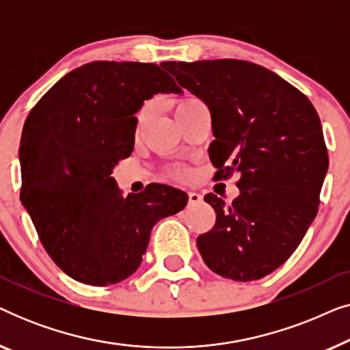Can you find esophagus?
<instances>
[{
  "label": "esophagus",
  "instance_id": "obj_1",
  "mask_svg": "<svg viewBox=\"0 0 350 350\" xmlns=\"http://www.w3.org/2000/svg\"><path fill=\"white\" fill-rule=\"evenodd\" d=\"M188 200H189V205H194V204H200L202 202V196H200L199 193H194V191H191V193H188Z\"/></svg>",
  "mask_w": 350,
  "mask_h": 350
}]
</instances>
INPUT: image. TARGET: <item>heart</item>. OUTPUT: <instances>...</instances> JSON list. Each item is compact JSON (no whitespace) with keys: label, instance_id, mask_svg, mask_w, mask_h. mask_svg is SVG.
Here are the masks:
<instances>
[{"label":"heart","instance_id":"heart-1","mask_svg":"<svg viewBox=\"0 0 350 350\" xmlns=\"http://www.w3.org/2000/svg\"><path fill=\"white\" fill-rule=\"evenodd\" d=\"M196 102H199V100H196V98H185V100H181V102H178V105H176L175 113H178V111H181V109L188 108L189 105H193V103H196ZM150 113H151V105L148 103V105H145V107H143V108L140 109V111H138V114H137L138 126H142V124L146 121L148 116H150ZM175 175H185V172L181 170V169H176V170H175Z\"/></svg>","mask_w":350,"mask_h":350}]
</instances>
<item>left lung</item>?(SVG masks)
<instances>
[{
  "instance_id": "left-lung-1",
  "label": "left lung",
  "mask_w": 350,
  "mask_h": 350,
  "mask_svg": "<svg viewBox=\"0 0 350 350\" xmlns=\"http://www.w3.org/2000/svg\"><path fill=\"white\" fill-rule=\"evenodd\" d=\"M162 68L208 107V154L219 178L241 176L231 204L204 198L217 221L198 237L200 256L226 279H262L288 260L317 215L328 170L319 114L304 94L252 62H164Z\"/></svg>"
}]
</instances>
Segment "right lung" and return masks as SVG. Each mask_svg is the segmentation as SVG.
<instances>
[{
    "label": "right lung",
    "instance_id": "obj_1",
    "mask_svg": "<svg viewBox=\"0 0 350 350\" xmlns=\"http://www.w3.org/2000/svg\"><path fill=\"white\" fill-rule=\"evenodd\" d=\"M181 92L154 64L90 62L28 114L21 200L42 247L71 279L95 286L127 279L142 265L152 226L188 204L185 191L157 183L124 198L111 176L133 151L145 100Z\"/></svg>",
    "mask_w": 350,
    "mask_h": 350
}]
</instances>
